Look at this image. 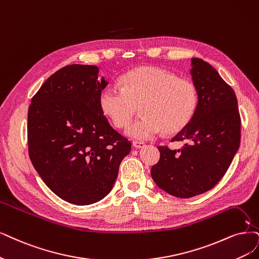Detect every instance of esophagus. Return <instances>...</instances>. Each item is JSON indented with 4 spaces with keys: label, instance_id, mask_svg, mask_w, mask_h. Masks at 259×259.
<instances>
[{
    "label": "esophagus",
    "instance_id": "obj_1",
    "mask_svg": "<svg viewBox=\"0 0 259 259\" xmlns=\"http://www.w3.org/2000/svg\"><path fill=\"white\" fill-rule=\"evenodd\" d=\"M133 147H136V148H144L145 147V143H143V142H139V141H133Z\"/></svg>",
    "mask_w": 259,
    "mask_h": 259
}]
</instances>
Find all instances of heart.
<instances>
[{"label": "heart", "mask_w": 259, "mask_h": 259, "mask_svg": "<svg viewBox=\"0 0 259 259\" xmlns=\"http://www.w3.org/2000/svg\"><path fill=\"white\" fill-rule=\"evenodd\" d=\"M121 88L109 85L100 92L99 104L117 128H124L141 104L143 116L129 127L135 139H154L165 129L177 133L193 118L198 96L195 85L160 67L144 66L120 78Z\"/></svg>", "instance_id": "1"}]
</instances>
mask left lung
Listing matches in <instances>:
<instances>
[{"mask_svg": "<svg viewBox=\"0 0 259 259\" xmlns=\"http://www.w3.org/2000/svg\"><path fill=\"white\" fill-rule=\"evenodd\" d=\"M190 70L198 102L188 126L171 139L185 146H159L151 177L166 193L189 198L212 189L225 175L240 145L241 118L234 90L207 62L192 59Z\"/></svg>", "mask_w": 259, "mask_h": 259, "instance_id": "obj_1", "label": "left lung"}]
</instances>
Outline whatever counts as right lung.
Returning a JSON list of instances; mask_svg holds the SVG:
<instances>
[{"mask_svg":"<svg viewBox=\"0 0 259 259\" xmlns=\"http://www.w3.org/2000/svg\"><path fill=\"white\" fill-rule=\"evenodd\" d=\"M97 66L57 70L32 98L27 144L44 183L66 202L90 205L110 193L131 143L111 127L99 104L108 85Z\"/></svg>","mask_w":259,"mask_h":259,"instance_id":"1","label":"right lung"}]
</instances>
